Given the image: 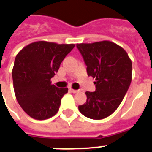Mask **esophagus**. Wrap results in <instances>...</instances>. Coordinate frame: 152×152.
<instances>
[{
	"mask_svg": "<svg viewBox=\"0 0 152 152\" xmlns=\"http://www.w3.org/2000/svg\"><path fill=\"white\" fill-rule=\"evenodd\" d=\"M69 90H70V91L72 92V93H77V92L80 91V90H75V89H72V88H70Z\"/></svg>",
	"mask_w": 152,
	"mask_h": 152,
	"instance_id": "esophagus-1",
	"label": "esophagus"
}]
</instances>
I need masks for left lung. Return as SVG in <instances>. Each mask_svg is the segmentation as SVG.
I'll return each mask as SVG.
<instances>
[{
    "instance_id": "obj_1",
    "label": "left lung",
    "mask_w": 152,
    "mask_h": 152,
    "mask_svg": "<svg viewBox=\"0 0 152 152\" xmlns=\"http://www.w3.org/2000/svg\"><path fill=\"white\" fill-rule=\"evenodd\" d=\"M87 65L88 76L95 79L96 91H86V103L78 107L84 116L102 120L121 104L132 82V63L127 52L109 40L77 44Z\"/></svg>"
}]
</instances>
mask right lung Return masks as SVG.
<instances>
[{
    "instance_id": "right-lung-1",
    "label": "right lung",
    "mask_w": 152,
    "mask_h": 152,
    "mask_svg": "<svg viewBox=\"0 0 152 152\" xmlns=\"http://www.w3.org/2000/svg\"><path fill=\"white\" fill-rule=\"evenodd\" d=\"M74 47V44L40 40L28 45L17 55L12 72L15 96L30 117L43 120L57 113L68 89L58 88L51 79Z\"/></svg>"
}]
</instances>
